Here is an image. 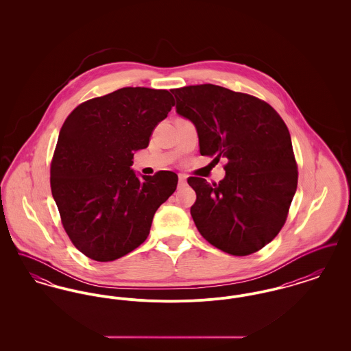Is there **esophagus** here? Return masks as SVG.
I'll return each mask as SVG.
<instances>
[{
  "instance_id": "1",
  "label": "esophagus",
  "mask_w": 351,
  "mask_h": 351,
  "mask_svg": "<svg viewBox=\"0 0 351 351\" xmlns=\"http://www.w3.org/2000/svg\"><path fill=\"white\" fill-rule=\"evenodd\" d=\"M185 184H186V175L180 173L179 175V185H185Z\"/></svg>"
}]
</instances>
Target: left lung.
I'll return each mask as SVG.
<instances>
[{
	"mask_svg": "<svg viewBox=\"0 0 351 351\" xmlns=\"http://www.w3.org/2000/svg\"><path fill=\"white\" fill-rule=\"evenodd\" d=\"M171 92L176 113L197 130L201 155L228 159L219 183L188 179L196 192L191 208L196 228L230 255L261 250L283 228L298 188V166L283 119L267 102L219 85Z\"/></svg>",
	"mask_w": 351,
	"mask_h": 351,
	"instance_id": "1",
	"label": "left lung"
}]
</instances>
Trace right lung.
<instances>
[{
  "mask_svg": "<svg viewBox=\"0 0 351 351\" xmlns=\"http://www.w3.org/2000/svg\"><path fill=\"white\" fill-rule=\"evenodd\" d=\"M173 105L168 90L128 86L85 101L64 121L51 191L69 239L88 258L110 262L141 246L175 192V172L138 176L132 168Z\"/></svg>",
  "mask_w": 351,
  "mask_h": 351,
  "instance_id": "1",
  "label": "right lung"
}]
</instances>
